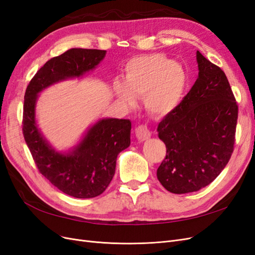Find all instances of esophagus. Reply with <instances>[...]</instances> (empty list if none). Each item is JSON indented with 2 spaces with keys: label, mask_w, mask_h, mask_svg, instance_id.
<instances>
[{
  "label": "esophagus",
  "mask_w": 255,
  "mask_h": 255,
  "mask_svg": "<svg viewBox=\"0 0 255 255\" xmlns=\"http://www.w3.org/2000/svg\"><path fill=\"white\" fill-rule=\"evenodd\" d=\"M135 134H136V137L138 138V140L140 141H144L146 139H149V138L151 137V132L150 129L146 128L145 126H138L135 129Z\"/></svg>",
  "instance_id": "esophagus-1"
}]
</instances>
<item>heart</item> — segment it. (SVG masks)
<instances>
[{"instance_id": "b5f03b06", "label": "heart", "mask_w": 255, "mask_h": 255, "mask_svg": "<svg viewBox=\"0 0 255 255\" xmlns=\"http://www.w3.org/2000/svg\"><path fill=\"white\" fill-rule=\"evenodd\" d=\"M189 84L185 68L163 54H149L129 59L125 67V82L115 81L116 97L128 106L143 98L145 110L156 117L174 112L182 103Z\"/></svg>"}]
</instances>
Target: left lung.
I'll list each match as a JSON object with an SVG mask.
<instances>
[{
	"mask_svg": "<svg viewBox=\"0 0 255 255\" xmlns=\"http://www.w3.org/2000/svg\"><path fill=\"white\" fill-rule=\"evenodd\" d=\"M198 79L182 103L157 127L166 157L157 169L172 194L198 191L211 184L233 153L238 106L227 76L197 51Z\"/></svg>",
	"mask_w": 255,
	"mask_h": 255,
	"instance_id": "left-lung-1",
	"label": "left lung"
}]
</instances>
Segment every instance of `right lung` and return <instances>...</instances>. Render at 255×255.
<instances>
[{"mask_svg": "<svg viewBox=\"0 0 255 255\" xmlns=\"http://www.w3.org/2000/svg\"><path fill=\"white\" fill-rule=\"evenodd\" d=\"M105 54L104 50L73 48L51 58L29 82L24 96L22 129L35 164L54 186L79 199L95 198L109 186L118 154L130 144L132 123L128 119H99L72 148L57 151L38 128L36 104L41 92L52 85L81 80L95 70Z\"/></svg>", "mask_w": 255, "mask_h": 255, "instance_id": "right-lung-1", "label": "right lung"}]
</instances>
